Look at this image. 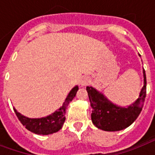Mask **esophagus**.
<instances>
[{
  "label": "esophagus",
  "instance_id": "esophagus-1",
  "mask_svg": "<svg viewBox=\"0 0 155 155\" xmlns=\"http://www.w3.org/2000/svg\"><path fill=\"white\" fill-rule=\"evenodd\" d=\"M89 82V79L87 78H84L82 80H81V81H80V84H81V86H86V85H87Z\"/></svg>",
  "mask_w": 155,
  "mask_h": 155
}]
</instances>
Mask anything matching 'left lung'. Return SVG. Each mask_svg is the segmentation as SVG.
<instances>
[{
  "instance_id": "obj_1",
  "label": "left lung",
  "mask_w": 155,
  "mask_h": 155,
  "mask_svg": "<svg viewBox=\"0 0 155 155\" xmlns=\"http://www.w3.org/2000/svg\"><path fill=\"white\" fill-rule=\"evenodd\" d=\"M144 86L139 98L128 107H120L109 101L104 94L93 87L87 86L89 99L92 107L91 120L94 125L104 131H120L131 125L141 113L146 95V77L145 70Z\"/></svg>"
}]
</instances>
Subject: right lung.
<instances>
[{
	"instance_id": "1",
	"label": "right lung",
	"mask_w": 155,
	"mask_h": 155,
	"mask_svg": "<svg viewBox=\"0 0 155 155\" xmlns=\"http://www.w3.org/2000/svg\"><path fill=\"white\" fill-rule=\"evenodd\" d=\"M78 91V87L75 86L72 89L71 91L68 94L65 101L63 104V106L59 109L58 111H55L54 113L46 117L38 119H30L26 116H22L14 108V112L17 117L18 118L23 126L29 131L34 134H40V135H48L58 132L62 128L65 120V111L69 104L73 100Z\"/></svg>"
}]
</instances>
